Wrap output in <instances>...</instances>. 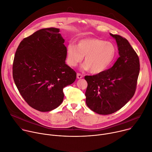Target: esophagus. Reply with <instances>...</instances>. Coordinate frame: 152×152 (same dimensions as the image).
<instances>
[{
    "label": "esophagus",
    "mask_w": 152,
    "mask_h": 152,
    "mask_svg": "<svg viewBox=\"0 0 152 152\" xmlns=\"http://www.w3.org/2000/svg\"><path fill=\"white\" fill-rule=\"evenodd\" d=\"M82 77H83V75H81V74L79 73H77V79H80V78H82Z\"/></svg>",
    "instance_id": "esophagus-1"
}]
</instances>
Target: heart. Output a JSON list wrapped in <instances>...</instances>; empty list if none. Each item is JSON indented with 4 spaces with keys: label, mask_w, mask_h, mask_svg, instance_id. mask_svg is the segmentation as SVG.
<instances>
[{
    "label": "heart",
    "mask_w": 152,
    "mask_h": 152,
    "mask_svg": "<svg viewBox=\"0 0 152 152\" xmlns=\"http://www.w3.org/2000/svg\"><path fill=\"white\" fill-rule=\"evenodd\" d=\"M117 54L116 45L111 42L97 38H86L79 40L76 46L68 45L66 62L74 67L83 60L85 56L86 70L93 74L102 73L112 65Z\"/></svg>",
    "instance_id": "1"
}]
</instances>
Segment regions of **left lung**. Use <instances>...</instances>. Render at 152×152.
Segmentation results:
<instances>
[{"label": "left lung", "instance_id": "obj_1", "mask_svg": "<svg viewBox=\"0 0 152 152\" xmlns=\"http://www.w3.org/2000/svg\"><path fill=\"white\" fill-rule=\"evenodd\" d=\"M116 39L119 58L112 67L102 73L86 76V104L100 115L112 114L125 105L136 91L140 64L139 57L129 41L118 34Z\"/></svg>", "mask_w": 152, "mask_h": 152}]
</instances>
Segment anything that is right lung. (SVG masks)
I'll return each mask as SVG.
<instances>
[{"label": "right lung", "instance_id": "right-lung-1", "mask_svg": "<svg viewBox=\"0 0 152 152\" xmlns=\"http://www.w3.org/2000/svg\"><path fill=\"white\" fill-rule=\"evenodd\" d=\"M59 29L39 30L24 38L12 64V77L22 98L39 112H49L63 101V88L76 73L65 64L66 47Z\"/></svg>", "mask_w": 152, "mask_h": 152}]
</instances>
